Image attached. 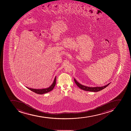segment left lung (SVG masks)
Returning <instances> with one entry per match:
<instances>
[{
    "label": "left lung",
    "instance_id": "8db88e82",
    "mask_svg": "<svg viewBox=\"0 0 131 131\" xmlns=\"http://www.w3.org/2000/svg\"><path fill=\"white\" fill-rule=\"evenodd\" d=\"M74 81H75V83L79 87L81 90H84L85 91L93 92H97L101 91V90H103L106 87H107V86H108V85L110 84H110H108L106 86H101V87H90L81 84L78 81H77L75 79H74Z\"/></svg>",
    "mask_w": 131,
    "mask_h": 131
}]
</instances>
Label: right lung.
<instances>
[{
	"instance_id": "1",
	"label": "right lung",
	"mask_w": 131,
	"mask_h": 131,
	"mask_svg": "<svg viewBox=\"0 0 131 131\" xmlns=\"http://www.w3.org/2000/svg\"><path fill=\"white\" fill-rule=\"evenodd\" d=\"M56 84V77L55 78L53 82L52 83V84L51 85L50 87L47 88L39 90V89H34L29 88L28 87H26L29 90H30L38 94H40V95H42L43 94L46 93L47 92L52 91L55 87Z\"/></svg>"
}]
</instances>
